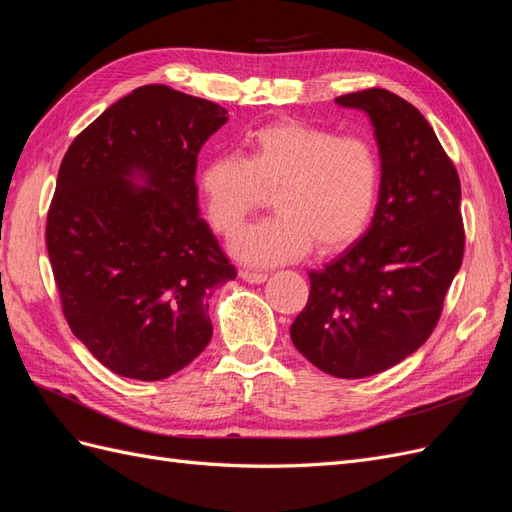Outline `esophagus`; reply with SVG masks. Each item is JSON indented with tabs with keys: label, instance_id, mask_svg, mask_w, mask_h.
Returning a JSON list of instances; mask_svg holds the SVG:
<instances>
[{
	"label": "esophagus",
	"instance_id": "obj_1",
	"mask_svg": "<svg viewBox=\"0 0 512 512\" xmlns=\"http://www.w3.org/2000/svg\"><path fill=\"white\" fill-rule=\"evenodd\" d=\"M239 277L241 280H245L247 284H262L267 280V273H260V271H247V269H243V271H239Z\"/></svg>",
	"mask_w": 512,
	"mask_h": 512
}]
</instances>
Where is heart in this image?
Returning <instances> with one entry per match:
<instances>
[{
    "label": "heart",
    "instance_id": "obj_1",
    "mask_svg": "<svg viewBox=\"0 0 512 512\" xmlns=\"http://www.w3.org/2000/svg\"><path fill=\"white\" fill-rule=\"evenodd\" d=\"M237 153L211 158L200 173L207 218L232 237L271 192V218L245 228L232 243L243 262L280 265L309 247L342 250L365 230L380 190V160L361 136L299 121H277L245 138Z\"/></svg>",
    "mask_w": 512,
    "mask_h": 512
}]
</instances>
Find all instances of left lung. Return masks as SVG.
<instances>
[{
    "label": "left lung",
    "instance_id": "1",
    "mask_svg": "<svg viewBox=\"0 0 512 512\" xmlns=\"http://www.w3.org/2000/svg\"><path fill=\"white\" fill-rule=\"evenodd\" d=\"M371 119L382 177L365 235L309 273L292 344L335 378H367L401 363L436 329L466 232L461 183L436 132L410 102L371 87L335 98Z\"/></svg>",
    "mask_w": 512,
    "mask_h": 512
}]
</instances>
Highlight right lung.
I'll list each match as a JSON object with an SVG mask.
<instances>
[{"label": "right lung", "mask_w": 512, "mask_h": 512, "mask_svg": "<svg viewBox=\"0 0 512 512\" xmlns=\"http://www.w3.org/2000/svg\"><path fill=\"white\" fill-rule=\"evenodd\" d=\"M226 113L145 85L108 106L61 160L46 215L61 312L117 376H173L213 335L209 290L237 271L200 218L194 179Z\"/></svg>", "instance_id": "add662e5"}]
</instances>
